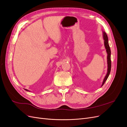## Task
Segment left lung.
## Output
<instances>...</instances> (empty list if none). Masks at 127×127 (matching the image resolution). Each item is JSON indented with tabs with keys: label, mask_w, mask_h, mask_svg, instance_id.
I'll return each instance as SVG.
<instances>
[{
	"label": "left lung",
	"mask_w": 127,
	"mask_h": 127,
	"mask_svg": "<svg viewBox=\"0 0 127 127\" xmlns=\"http://www.w3.org/2000/svg\"><path fill=\"white\" fill-rule=\"evenodd\" d=\"M103 38L104 39V47L106 49V51L107 53V74H106L104 78L103 79V81L101 87L104 85L105 83V81L107 80V78L110 75V73L111 71V50L110 46L109 44V41H108V37L106 35V33L104 32L103 31Z\"/></svg>",
	"instance_id": "obj_1"
}]
</instances>
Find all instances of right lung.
<instances>
[{
  "instance_id": "right-lung-1",
  "label": "right lung",
  "mask_w": 127,
  "mask_h": 127,
  "mask_svg": "<svg viewBox=\"0 0 127 127\" xmlns=\"http://www.w3.org/2000/svg\"><path fill=\"white\" fill-rule=\"evenodd\" d=\"M25 91H28V92H30V91L29 90H26V89H24Z\"/></svg>"
}]
</instances>
